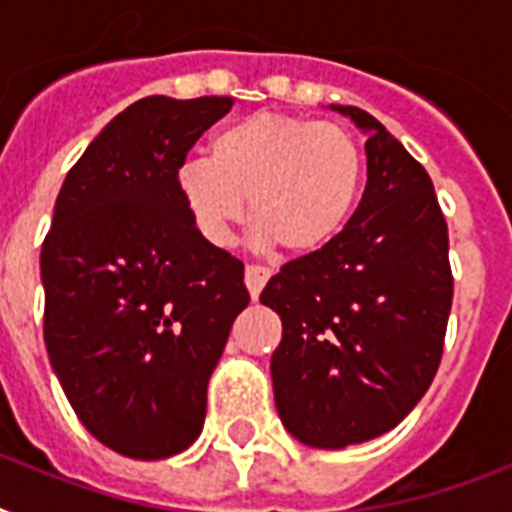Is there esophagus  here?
Instances as JSON below:
<instances>
[{"instance_id":"1","label":"esophagus","mask_w":512,"mask_h":512,"mask_svg":"<svg viewBox=\"0 0 512 512\" xmlns=\"http://www.w3.org/2000/svg\"><path fill=\"white\" fill-rule=\"evenodd\" d=\"M268 279H271V268H265V265H247V271H244V284H247L252 300L260 297V292H263L265 281Z\"/></svg>"}]
</instances>
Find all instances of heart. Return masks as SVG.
Returning a JSON list of instances; mask_svg holds the SVG:
<instances>
[{
  "mask_svg": "<svg viewBox=\"0 0 512 512\" xmlns=\"http://www.w3.org/2000/svg\"><path fill=\"white\" fill-rule=\"evenodd\" d=\"M364 183V154L342 124L257 111L217 130L209 159L177 170V191L209 244L225 247L244 220L255 239L311 255L337 239Z\"/></svg>",
  "mask_w": 512,
  "mask_h": 512,
  "instance_id": "1",
  "label": "heart"
}]
</instances>
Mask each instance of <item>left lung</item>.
I'll list each match as a JSON object with an SVG mask.
<instances>
[{
  "mask_svg": "<svg viewBox=\"0 0 512 512\" xmlns=\"http://www.w3.org/2000/svg\"><path fill=\"white\" fill-rule=\"evenodd\" d=\"M366 188L335 241L289 260L260 303L279 313L271 356L284 428L316 449L388 433L436 377L452 311L449 233L428 172L356 106Z\"/></svg>",
  "mask_w": 512,
  "mask_h": 512,
  "instance_id": "left-lung-1",
  "label": "left lung"
}]
</instances>
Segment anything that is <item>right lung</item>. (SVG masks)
<instances>
[{"label": "right lung", "instance_id": "1", "mask_svg": "<svg viewBox=\"0 0 512 512\" xmlns=\"http://www.w3.org/2000/svg\"><path fill=\"white\" fill-rule=\"evenodd\" d=\"M231 106L151 95L124 108L66 175L42 244L52 369L84 428L132 460L199 438L249 303L244 265L201 236L177 191L188 148Z\"/></svg>", "mask_w": 512, "mask_h": 512}]
</instances>
